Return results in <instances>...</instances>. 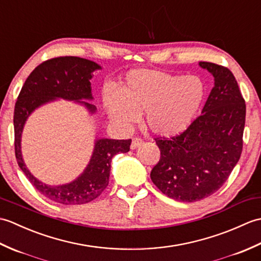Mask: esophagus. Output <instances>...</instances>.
<instances>
[{
    "label": "esophagus",
    "mask_w": 261,
    "mask_h": 261,
    "mask_svg": "<svg viewBox=\"0 0 261 261\" xmlns=\"http://www.w3.org/2000/svg\"><path fill=\"white\" fill-rule=\"evenodd\" d=\"M142 145H143V141L141 139H139V138H135V139L131 142V149L132 150H136V149L141 147Z\"/></svg>",
    "instance_id": "obj_1"
}]
</instances>
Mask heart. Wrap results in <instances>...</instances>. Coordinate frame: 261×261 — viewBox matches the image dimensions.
<instances>
[{
	"mask_svg": "<svg viewBox=\"0 0 261 261\" xmlns=\"http://www.w3.org/2000/svg\"><path fill=\"white\" fill-rule=\"evenodd\" d=\"M205 97V84L197 76H182L156 69H135L126 74L119 91L108 90L103 102L110 119L130 125L145 112V125L158 138L181 135L196 118Z\"/></svg>",
	"mask_w": 261,
	"mask_h": 261,
	"instance_id": "1",
	"label": "heart"
}]
</instances>
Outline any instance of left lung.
<instances>
[{"instance_id":"obj_1","label":"left lung","mask_w":261,"mask_h":261,"mask_svg":"<svg viewBox=\"0 0 261 261\" xmlns=\"http://www.w3.org/2000/svg\"><path fill=\"white\" fill-rule=\"evenodd\" d=\"M198 65L214 77V87L186 131L156 141L160 159L150 173L165 195L187 203L211 196L228 179L241 156L246 122V103L233 74L213 63Z\"/></svg>"}]
</instances>
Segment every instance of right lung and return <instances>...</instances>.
I'll list each match as a JSON object with an SVG mask.
<instances>
[{
  "mask_svg": "<svg viewBox=\"0 0 261 261\" xmlns=\"http://www.w3.org/2000/svg\"><path fill=\"white\" fill-rule=\"evenodd\" d=\"M102 69L95 62L66 56L49 59L33 69L24 82L14 108L15 157L20 169L43 196L64 205H80L95 199L109 185L111 162L119 152L130 150L131 140H114L95 137L92 156L83 173L74 180L62 185H48L39 180L28 169L22 156V132L27 120L39 108L58 99L74 102L86 109L90 115L96 113L92 102L91 80L93 73Z\"/></svg>",
  "mask_w": 261,
  "mask_h": 261,
  "instance_id": "add662e5",
  "label": "right lung"
}]
</instances>
